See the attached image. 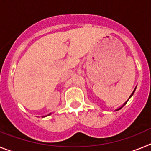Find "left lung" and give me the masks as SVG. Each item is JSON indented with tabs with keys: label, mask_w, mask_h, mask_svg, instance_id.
I'll return each instance as SVG.
<instances>
[{
	"label": "left lung",
	"mask_w": 151,
	"mask_h": 151,
	"mask_svg": "<svg viewBox=\"0 0 151 151\" xmlns=\"http://www.w3.org/2000/svg\"><path fill=\"white\" fill-rule=\"evenodd\" d=\"M135 89H136V88H134V91H133V92H132V94H131V95H130V97H129V98H131V97H132V95H133V94H134V91H135ZM129 100H128V101H129ZM128 101H126V102H125V104H123V105H122V106H121V107H119V109H117V110H120V109H121V108H122V106H125V104H126V103H127V102H128Z\"/></svg>",
	"instance_id": "left-lung-1"
}]
</instances>
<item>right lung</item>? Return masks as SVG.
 <instances>
[{"instance_id": "right-lung-1", "label": "right lung", "mask_w": 151, "mask_h": 151, "mask_svg": "<svg viewBox=\"0 0 151 151\" xmlns=\"http://www.w3.org/2000/svg\"><path fill=\"white\" fill-rule=\"evenodd\" d=\"M50 114H51V113H49L48 115H47V116H50ZM42 117H45V116H42Z\"/></svg>"}]
</instances>
